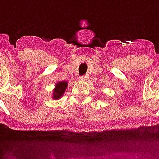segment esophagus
I'll use <instances>...</instances> for the list:
<instances>
[{
    "mask_svg": "<svg viewBox=\"0 0 159 159\" xmlns=\"http://www.w3.org/2000/svg\"><path fill=\"white\" fill-rule=\"evenodd\" d=\"M87 79H88V76H87V75H83V76H80V80H86Z\"/></svg>",
    "mask_w": 159,
    "mask_h": 159,
    "instance_id": "esophagus-1",
    "label": "esophagus"
}]
</instances>
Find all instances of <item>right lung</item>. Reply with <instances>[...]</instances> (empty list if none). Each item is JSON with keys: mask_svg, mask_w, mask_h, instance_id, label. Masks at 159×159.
Masks as SVG:
<instances>
[{"mask_svg": "<svg viewBox=\"0 0 159 159\" xmlns=\"http://www.w3.org/2000/svg\"><path fill=\"white\" fill-rule=\"evenodd\" d=\"M67 81H60L56 85V87L54 89V92H53V98L54 99H59L61 98L64 92L66 91L67 87Z\"/></svg>", "mask_w": 159, "mask_h": 159, "instance_id": "1", "label": "right lung"}]
</instances>
